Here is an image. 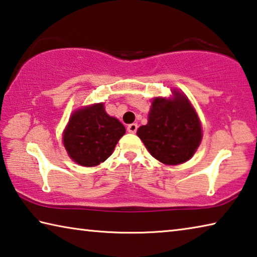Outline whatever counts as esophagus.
<instances>
[{"instance_id": "obj_1", "label": "esophagus", "mask_w": 257, "mask_h": 257, "mask_svg": "<svg viewBox=\"0 0 257 257\" xmlns=\"http://www.w3.org/2000/svg\"><path fill=\"white\" fill-rule=\"evenodd\" d=\"M128 132L129 133H132V134H135L137 132V129H138V125H137V123H132V124H129L128 125Z\"/></svg>"}]
</instances>
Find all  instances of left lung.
Segmentation results:
<instances>
[{
	"label": "left lung",
	"mask_w": 257,
	"mask_h": 257,
	"mask_svg": "<svg viewBox=\"0 0 257 257\" xmlns=\"http://www.w3.org/2000/svg\"><path fill=\"white\" fill-rule=\"evenodd\" d=\"M173 95L172 99L155 98L149 123L137 130L152 156L169 165L188 161L202 139L201 122L189 101L178 92Z\"/></svg>",
	"instance_id": "1"
}]
</instances>
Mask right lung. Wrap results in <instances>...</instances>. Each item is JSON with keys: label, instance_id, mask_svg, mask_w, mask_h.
Masks as SVG:
<instances>
[{"label": "right lung", "instance_id": "right-lung-1", "mask_svg": "<svg viewBox=\"0 0 257 257\" xmlns=\"http://www.w3.org/2000/svg\"><path fill=\"white\" fill-rule=\"evenodd\" d=\"M124 133L123 124L108 115L102 103L94 104L71 115L63 134V144L76 163L95 167L113 153Z\"/></svg>", "mask_w": 257, "mask_h": 257}]
</instances>
